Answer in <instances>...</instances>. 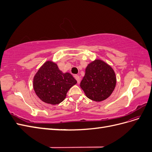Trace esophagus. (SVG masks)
Returning a JSON list of instances; mask_svg holds the SVG:
<instances>
[{
  "instance_id": "obj_1",
  "label": "esophagus",
  "mask_w": 152,
  "mask_h": 152,
  "mask_svg": "<svg viewBox=\"0 0 152 152\" xmlns=\"http://www.w3.org/2000/svg\"><path fill=\"white\" fill-rule=\"evenodd\" d=\"M75 79L77 80L78 83H79L80 81V77L79 75H75Z\"/></svg>"
}]
</instances>
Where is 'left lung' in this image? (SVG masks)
Segmentation results:
<instances>
[{
    "mask_svg": "<svg viewBox=\"0 0 152 152\" xmlns=\"http://www.w3.org/2000/svg\"><path fill=\"white\" fill-rule=\"evenodd\" d=\"M115 85V73L112 68L104 61L96 59L87 66L80 86L87 98L102 102L111 95Z\"/></svg>",
    "mask_w": 152,
    "mask_h": 152,
    "instance_id": "1",
    "label": "left lung"
}]
</instances>
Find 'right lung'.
<instances>
[{
	"label": "right lung",
	"instance_id": "1",
	"mask_svg": "<svg viewBox=\"0 0 152 152\" xmlns=\"http://www.w3.org/2000/svg\"><path fill=\"white\" fill-rule=\"evenodd\" d=\"M77 84L69 73H63L53 61H46L34 78V89L42 102L51 104L62 102L68 91Z\"/></svg>",
	"mask_w": 152,
	"mask_h": 152
}]
</instances>
